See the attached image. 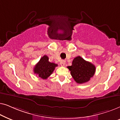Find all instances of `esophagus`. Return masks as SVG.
Here are the masks:
<instances>
[{
	"label": "esophagus",
	"mask_w": 120,
	"mask_h": 120,
	"mask_svg": "<svg viewBox=\"0 0 120 120\" xmlns=\"http://www.w3.org/2000/svg\"><path fill=\"white\" fill-rule=\"evenodd\" d=\"M65 61L64 60H61L60 62V64L61 66L62 67H64L65 65Z\"/></svg>",
	"instance_id": "1"
}]
</instances>
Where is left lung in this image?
Segmentation results:
<instances>
[{"label": "left lung", "instance_id": "obj_1", "mask_svg": "<svg viewBox=\"0 0 120 120\" xmlns=\"http://www.w3.org/2000/svg\"><path fill=\"white\" fill-rule=\"evenodd\" d=\"M68 68L75 81L80 84L89 81L96 71V67L93 64L83 60L80 56L75 57L72 65L68 66Z\"/></svg>", "mask_w": 120, "mask_h": 120}]
</instances>
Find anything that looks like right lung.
<instances>
[{
	"instance_id": "obj_1",
	"label": "right lung",
	"mask_w": 120,
	"mask_h": 120,
	"mask_svg": "<svg viewBox=\"0 0 120 120\" xmlns=\"http://www.w3.org/2000/svg\"><path fill=\"white\" fill-rule=\"evenodd\" d=\"M58 66L57 64L51 63L49 61V57L44 56L34 68V73L42 79H46L50 76L55 70V67Z\"/></svg>"
}]
</instances>
